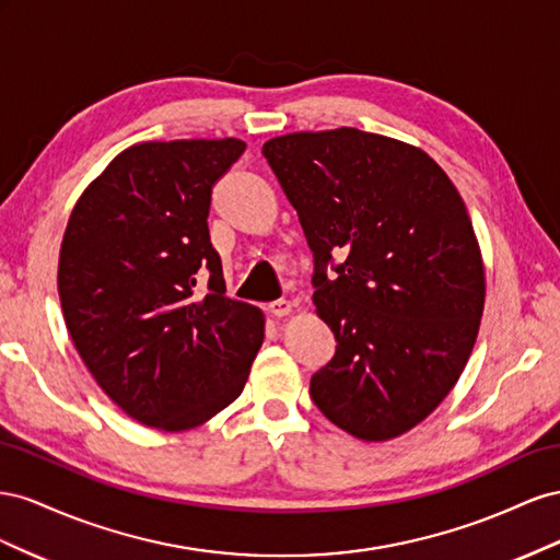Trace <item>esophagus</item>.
<instances>
[{
	"label": "esophagus",
	"mask_w": 560,
	"mask_h": 560,
	"mask_svg": "<svg viewBox=\"0 0 560 560\" xmlns=\"http://www.w3.org/2000/svg\"><path fill=\"white\" fill-rule=\"evenodd\" d=\"M291 310H293V305L289 300H275L269 305V312H271V316H285V314H291Z\"/></svg>",
	"instance_id": "obj_1"
}]
</instances>
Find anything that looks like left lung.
<instances>
[{"instance_id":"left-lung-1","label":"left lung","mask_w":560,"mask_h":560,"mask_svg":"<svg viewBox=\"0 0 560 560\" xmlns=\"http://www.w3.org/2000/svg\"><path fill=\"white\" fill-rule=\"evenodd\" d=\"M314 253V305L335 357L312 375L326 418L361 441L420 424L469 361L486 271L467 206L420 148L359 129L262 145ZM328 278L325 267L331 258Z\"/></svg>"}]
</instances>
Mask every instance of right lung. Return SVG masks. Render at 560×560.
Segmentation results:
<instances>
[{
	"mask_svg": "<svg viewBox=\"0 0 560 560\" xmlns=\"http://www.w3.org/2000/svg\"><path fill=\"white\" fill-rule=\"evenodd\" d=\"M244 150L236 138L138 142L84 189L62 234L70 338L101 389L148 427L209 422L244 392L262 345L265 316L225 298L209 234L213 185Z\"/></svg>",
	"mask_w": 560,
	"mask_h": 560,
	"instance_id": "right-lung-1",
	"label": "right lung"
}]
</instances>
